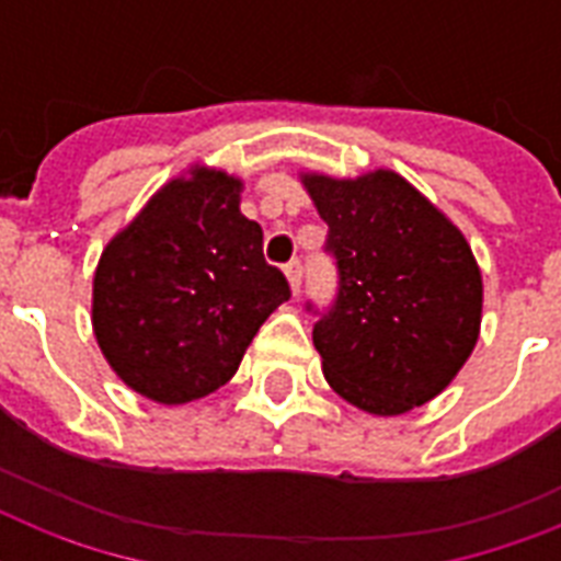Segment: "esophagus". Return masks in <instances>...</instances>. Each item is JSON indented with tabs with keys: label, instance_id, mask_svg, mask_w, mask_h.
<instances>
[{
	"label": "esophagus",
	"instance_id": "esophagus-1",
	"mask_svg": "<svg viewBox=\"0 0 561 561\" xmlns=\"http://www.w3.org/2000/svg\"><path fill=\"white\" fill-rule=\"evenodd\" d=\"M285 276H288L290 290H294V294H299V288H302V264L299 262L285 264Z\"/></svg>",
	"mask_w": 561,
	"mask_h": 561
}]
</instances>
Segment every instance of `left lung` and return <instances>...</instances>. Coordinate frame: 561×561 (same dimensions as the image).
Here are the masks:
<instances>
[{"label":"left lung","instance_id":"1","mask_svg":"<svg viewBox=\"0 0 561 561\" xmlns=\"http://www.w3.org/2000/svg\"><path fill=\"white\" fill-rule=\"evenodd\" d=\"M337 259L341 290L314 325L323 375L373 416L436 399L474 352L483 276L443 209L390 169L360 178L299 174Z\"/></svg>","mask_w":561,"mask_h":561}]
</instances>
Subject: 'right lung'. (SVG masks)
Listing matches in <instances>:
<instances>
[{
    "label": "right lung",
    "instance_id": "right-lung-1",
    "mask_svg": "<svg viewBox=\"0 0 561 561\" xmlns=\"http://www.w3.org/2000/svg\"><path fill=\"white\" fill-rule=\"evenodd\" d=\"M244 183L192 165L110 238L92 276V332L113 373L157 404L203 399L236 375L290 297L264 262Z\"/></svg>",
    "mask_w": 561,
    "mask_h": 561
}]
</instances>
